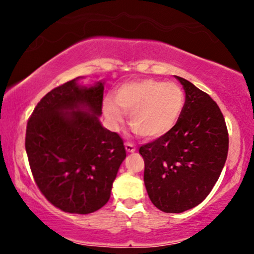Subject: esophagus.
Masks as SVG:
<instances>
[{
    "label": "esophagus",
    "mask_w": 254,
    "mask_h": 254,
    "mask_svg": "<svg viewBox=\"0 0 254 254\" xmlns=\"http://www.w3.org/2000/svg\"><path fill=\"white\" fill-rule=\"evenodd\" d=\"M125 148H126L127 152H134L135 150H136L135 145L133 143H129V142H126V143H125Z\"/></svg>",
    "instance_id": "34e87169"
}]
</instances>
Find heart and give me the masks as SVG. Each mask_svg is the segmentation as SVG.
<instances>
[{"label": "heart", "mask_w": 254, "mask_h": 254, "mask_svg": "<svg viewBox=\"0 0 254 254\" xmlns=\"http://www.w3.org/2000/svg\"><path fill=\"white\" fill-rule=\"evenodd\" d=\"M107 100L104 112L110 124L118 127L125 111L129 113L133 129L145 138H158L168 134L183 112L185 97L179 85L145 78L125 83Z\"/></svg>", "instance_id": "b5f03b06"}]
</instances>
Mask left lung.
<instances>
[{"label": "left lung", "mask_w": 254, "mask_h": 254, "mask_svg": "<svg viewBox=\"0 0 254 254\" xmlns=\"http://www.w3.org/2000/svg\"><path fill=\"white\" fill-rule=\"evenodd\" d=\"M185 104L176 126L138 152L151 202L164 213H183L206 199L220 178L229 149L227 125L209 95L177 76Z\"/></svg>", "instance_id": "1"}]
</instances>
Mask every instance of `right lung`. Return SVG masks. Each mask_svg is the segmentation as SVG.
Returning a JSON list of instances; mask_svg holds the SVG:
<instances>
[{"instance_id": "right-lung-1", "label": "right lung", "mask_w": 254, "mask_h": 254, "mask_svg": "<svg viewBox=\"0 0 254 254\" xmlns=\"http://www.w3.org/2000/svg\"><path fill=\"white\" fill-rule=\"evenodd\" d=\"M77 78L45 95L31 114L25 149L34 182L62 211L90 214L105 206L126 158L123 138L103 127L104 82Z\"/></svg>"}]
</instances>
